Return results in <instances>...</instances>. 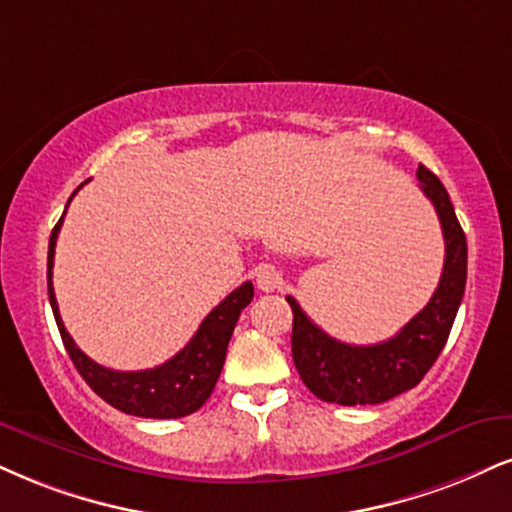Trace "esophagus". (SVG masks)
<instances>
[{
  "label": "esophagus",
  "instance_id": "esophagus-1",
  "mask_svg": "<svg viewBox=\"0 0 512 512\" xmlns=\"http://www.w3.org/2000/svg\"><path fill=\"white\" fill-rule=\"evenodd\" d=\"M254 280L261 292H275V289H280L282 285L280 270H275L273 266H258L254 270Z\"/></svg>",
  "mask_w": 512,
  "mask_h": 512
}]
</instances>
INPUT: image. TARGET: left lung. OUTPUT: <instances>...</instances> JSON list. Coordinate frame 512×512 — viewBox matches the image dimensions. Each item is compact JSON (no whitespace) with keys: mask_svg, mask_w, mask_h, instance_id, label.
I'll return each instance as SVG.
<instances>
[{"mask_svg":"<svg viewBox=\"0 0 512 512\" xmlns=\"http://www.w3.org/2000/svg\"><path fill=\"white\" fill-rule=\"evenodd\" d=\"M420 189L434 204L446 256L437 292L430 304L401 327L394 337L380 344H344L320 330L301 311L296 299L292 306V358L301 380L318 399L339 406H368L384 403L403 391L413 389L432 368L444 349L465 294L468 277V242L460 227L449 192L441 180L425 166L418 168Z\"/></svg>","mask_w":512,"mask_h":512,"instance_id":"8db88e82","label":"left lung"}]
</instances>
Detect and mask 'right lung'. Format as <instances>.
Wrapping results in <instances>:
<instances>
[{
	"instance_id": "add662e5",
	"label": "right lung",
	"mask_w": 512,
	"mask_h": 512,
	"mask_svg": "<svg viewBox=\"0 0 512 512\" xmlns=\"http://www.w3.org/2000/svg\"><path fill=\"white\" fill-rule=\"evenodd\" d=\"M82 185H85V182H82ZM78 189H75V192H78ZM71 199H68V204H71ZM61 223L63 216L59 223L54 225L52 237H49V304H52L63 346H66L68 356H71L73 365L78 368L82 380L90 384L94 394L102 396L109 406L123 410V413L128 415H137V418H185V415L199 410L208 401L213 387H216L220 370H223L225 363V353L227 344H230L232 330H235L239 313H242L244 308L251 304V299H254V285H251V282H244V285L237 287L235 292L227 294L225 299L206 315L204 323L199 325L197 334L189 339L185 349L175 353L170 361L156 365V368L137 372L104 368V365L94 363L87 353H82L78 346H75L73 337L68 334L66 325H63L59 315V304H56L52 285V268L56 237H59Z\"/></svg>"
}]
</instances>
